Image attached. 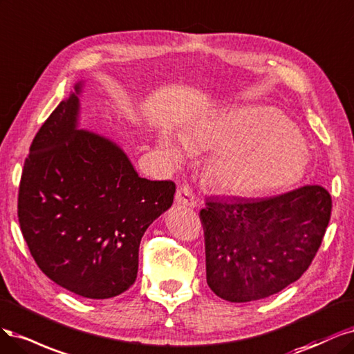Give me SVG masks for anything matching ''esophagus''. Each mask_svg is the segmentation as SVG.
I'll return each mask as SVG.
<instances>
[{
  "mask_svg": "<svg viewBox=\"0 0 354 354\" xmlns=\"http://www.w3.org/2000/svg\"><path fill=\"white\" fill-rule=\"evenodd\" d=\"M175 203L178 206H187V207H197V200L194 197V192L188 185H182L178 188L175 194Z\"/></svg>",
  "mask_w": 354,
  "mask_h": 354,
  "instance_id": "34e87169",
  "label": "esophagus"
}]
</instances>
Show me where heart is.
Returning <instances> with one entry per match:
<instances>
[{"instance_id":"b5f03b06","label":"heart","mask_w":354,"mask_h":354,"mask_svg":"<svg viewBox=\"0 0 354 354\" xmlns=\"http://www.w3.org/2000/svg\"><path fill=\"white\" fill-rule=\"evenodd\" d=\"M160 150L179 160L189 148L216 151L206 165L210 185L248 194L275 188L303 167L306 142L281 111L270 107H234L212 113L192 127L184 141L162 135Z\"/></svg>"}]
</instances>
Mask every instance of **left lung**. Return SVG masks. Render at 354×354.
Wrapping results in <instances>:
<instances>
[{
  "instance_id": "obj_1",
  "label": "left lung",
  "mask_w": 354,
  "mask_h": 354,
  "mask_svg": "<svg viewBox=\"0 0 354 354\" xmlns=\"http://www.w3.org/2000/svg\"><path fill=\"white\" fill-rule=\"evenodd\" d=\"M330 209L321 185L268 198L207 200L200 221L210 290L226 301L247 303L288 287L310 266Z\"/></svg>"
}]
</instances>
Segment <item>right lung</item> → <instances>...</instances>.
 <instances>
[{
	"mask_svg": "<svg viewBox=\"0 0 354 354\" xmlns=\"http://www.w3.org/2000/svg\"><path fill=\"white\" fill-rule=\"evenodd\" d=\"M84 82L33 138L19 187L21 234L39 269L86 299H111L138 273L147 227L174 203L172 180L138 176L106 136L79 129Z\"/></svg>",
	"mask_w": 354,
	"mask_h": 354,
	"instance_id": "obj_1",
	"label": "right lung"
}]
</instances>
